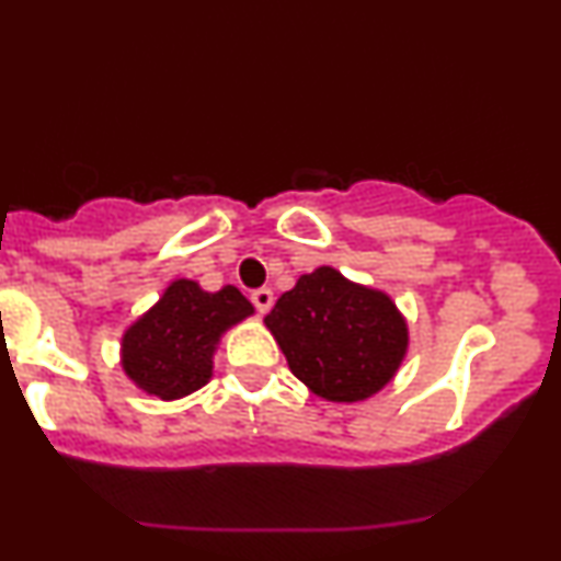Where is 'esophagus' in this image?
<instances>
[{"instance_id": "34e87169", "label": "esophagus", "mask_w": 561, "mask_h": 561, "mask_svg": "<svg viewBox=\"0 0 561 561\" xmlns=\"http://www.w3.org/2000/svg\"><path fill=\"white\" fill-rule=\"evenodd\" d=\"M250 300H253L255 311L266 313L268 308L274 306V293L268 287H259V289H253V293H250Z\"/></svg>"}]
</instances>
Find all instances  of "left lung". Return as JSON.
<instances>
[{"label": "left lung", "instance_id": "left-lung-1", "mask_svg": "<svg viewBox=\"0 0 561 561\" xmlns=\"http://www.w3.org/2000/svg\"><path fill=\"white\" fill-rule=\"evenodd\" d=\"M293 375L327 401L353 403L390 382L409 345L396 302L321 266L266 317Z\"/></svg>", "mask_w": 561, "mask_h": 561}]
</instances>
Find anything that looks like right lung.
Here are the masks:
<instances>
[{
    "mask_svg": "<svg viewBox=\"0 0 561 561\" xmlns=\"http://www.w3.org/2000/svg\"><path fill=\"white\" fill-rule=\"evenodd\" d=\"M253 313L237 287L205 293L176 279L121 343L126 375L150 396L173 401L195 392L214 375V351L231 324Z\"/></svg>",
    "mask_w": 561,
    "mask_h": 561,
    "instance_id": "obj_1",
    "label": "right lung"
}]
</instances>
